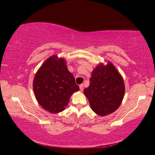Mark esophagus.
<instances>
[{
	"mask_svg": "<svg viewBox=\"0 0 155 155\" xmlns=\"http://www.w3.org/2000/svg\"><path fill=\"white\" fill-rule=\"evenodd\" d=\"M83 89H84V85L83 84H80V90L81 91V92H82V91H83Z\"/></svg>",
	"mask_w": 155,
	"mask_h": 155,
	"instance_id": "1",
	"label": "esophagus"
}]
</instances>
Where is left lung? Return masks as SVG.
Returning <instances> with one entry per match:
<instances>
[{
	"label": "left lung",
	"mask_w": 155,
	"mask_h": 155,
	"mask_svg": "<svg viewBox=\"0 0 155 155\" xmlns=\"http://www.w3.org/2000/svg\"><path fill=\"white\" fill-rule=\"evenodd\" d=\"M90 85L84 93L90 101L91 109L104 116L115 111L124 98L125 86L123 78L111 63L100 64L94 69Z\"/></svg>",
	"instance_id": "1"
}]
</instances>
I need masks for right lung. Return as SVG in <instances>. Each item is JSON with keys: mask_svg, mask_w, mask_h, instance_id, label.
Wrapping results in <instances>:
<instances>
[{"mask_svg": "<svg viewBox=\"0 0 155 155\" xmlns=\"http://www.w3.org/2000/svg\"><path fill=\"white\" fill-rule=\"evenodd\" d=\"M33 88L38 103L52 114L63 111L72 94L79 90L65 60L56 56L50 57L40 67Z\"/></svg>", "mask_w": 155, "mask_h": 155, "instance_id": "add662e5", "label": "right lung"}]
</instances>
